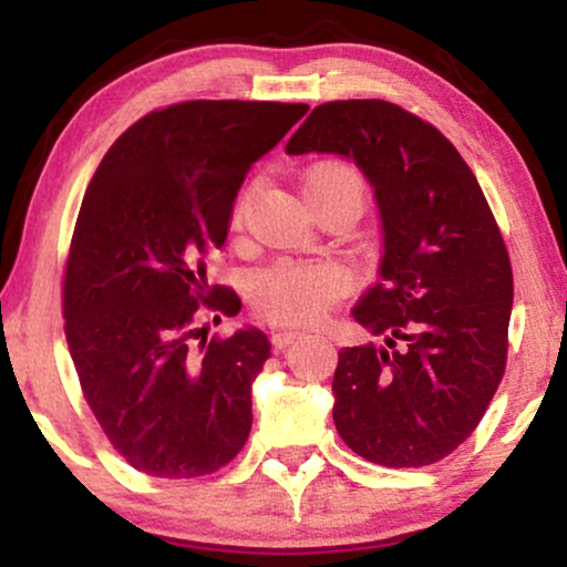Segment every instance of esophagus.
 Returning a JSON list of instances; mask_svg holds the SVG:
<instances>
[{"label":"esophagus","instance_id":"obj_1","mask_svg":"<svg viewBox=\"0 0 567 567\" xmlns=\"http://www.w3.org/2000/svg\"><path fill=\"white\" fill-rule=\"evenodd\" d=\"M300 337H303V332H298V329H275V332H271V342L282 350V348H290L292 342L300 340Z\"/></svg>","mask_w":567,"mask_h":567}]
</instances>
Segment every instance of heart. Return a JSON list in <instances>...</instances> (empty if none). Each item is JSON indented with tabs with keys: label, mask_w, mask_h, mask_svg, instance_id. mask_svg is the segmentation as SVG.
I'll use <instances>...</instances> for the list:
<instances>
[{
	"label": "heart",
	"mask_w": 567,
	"mask_h": 567,
	"mask_svg": "<svg viewBox=\"0 0 567 567\" xmlns=\"http://www.w3.org/2000/svg\"><path fill=\"white\" fill-rule=\"evenodd\" d=\"M350 190L363 196V183L358 172L346 162H319L306 172L303 193ZM243 204L235 206V221L240 219ZM348 288L346 271L340 264L327 259L292 261L282 259L261 269L254 277L256 308L277 324H311L324 317V311Z\"/></svg>",
	"instance_id": "heart-1"
}]
</instances>
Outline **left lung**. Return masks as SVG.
<instances>
[{"label": "left lung", "instance_id": "left-lung-1", "mask_svg": "<svg viewBox=\"0 0 567 567\" xmlns=\"http://www.w3.org/2000/svg\"><path fill=\"white\" fill-rule=\"evenodd\" d=\"M285 152L355 162L382 221L379 282L353 308L382 342L337 353V432L386 468L442 461L497 392L513 311L511 259L474 172L436 127L379 99L319 104Z\"/></svg>", "mask_w": 567, "mask_h": 567}]
</instances>
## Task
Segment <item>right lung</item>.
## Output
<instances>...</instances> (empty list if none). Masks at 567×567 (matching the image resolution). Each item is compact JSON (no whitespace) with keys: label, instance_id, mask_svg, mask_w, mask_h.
I'll return each mask as SVG.
<instances>
[{"label":"right lung","instance_id":"add662e5","mask_svg":"<svg viewBox=\"0 0 567 567\" xmlns=\"http://www.w3.org/2000/svg\"><path fill=\"white\" fill-rule=\"evenodd\" d=\"M306 112L172 104L127 127L85 190L64 269V337L93 415L143 474H212L248 440L271 342L259 327L206 342L204 308L240 311L230 288H212L206 261L225 246L250 164Z\"/></svg>","mask_w":567,"mask_h":567}]
</instances>
